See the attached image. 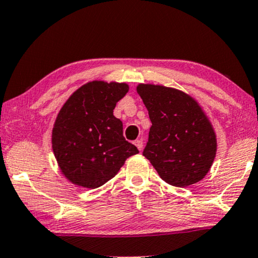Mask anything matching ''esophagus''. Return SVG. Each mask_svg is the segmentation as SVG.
Instances as JSON below:
<instances>
[{"label": "esophagus", "instance_id": "obj_1", "mask_svg": "<svg viewBox=\"0 0 258 258\" xmlns=\"http://www.w3.org/2000/svg\"><path fill=\"white\" fill-rule=\"evenodd\" d=\"M134 145L136 147H138L139 151L142 150V147H144V142H142V140H136L134 141Z\"/></svg>", "mask_w": 258, "mask_h": 258}]
</instances>
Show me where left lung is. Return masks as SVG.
<instances>
[{
    "instance_id": "left-lung-1",
    "label": "left lung",
    "mask_w": 258,
    "mask_h": 258,
    "mask_svg": "<svg viewBox=\"0 0 258 258\" xmlns=\"http://www.w3.org/2000/svg\"><path fill=\"white\" fill-rule=\"evenodd\" d=\"M152 126L144 156L166 183L187 187L204 178L216 156L214 128L198 102L181 90L139 84Z\"/></svg>"
}]
</instances>
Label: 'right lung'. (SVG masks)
Wrapping results in <instances>:
<instances>
[{
	"label": "right lung",
	"mask_w": 258,
	"mask_h": 258,
	"mask_svg": "<svg viewBox=\"0 0 258 258\" xmlns=\"http://www.w3.org/2000/svg\"><path fill=\"white\" fill-rule=\"evenodd\" d=\"M125 83L93 81L78 88L57 114L51 145L57 164L70 182L98 188L117 175L139 150L123 136V123L113 116L128 93Z\"/></svg>",
	"instance_id": "right-lung-1"
}]
</instances>
